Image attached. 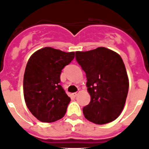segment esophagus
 <instances>
[{
    "label": "esophagus",
    "instance_id": "esophagus-1",
    "mask_svg": "<svg viewBox=\"0 0 149 149\" xmlns=\"http://www.w3.org/2000/svg\"><path fill=\"white\" fill-rule=\"evenodd\" d=\"M79 93H80V91H77V92H76V93H74L72 94V95H73V96L76 97V95H77L78 94H79Z\"/></svg>",
    "mask_w": 149,
    "mask_h": 149
}]
</instances>
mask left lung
<instances>
[{
  "instance_id": "1",
  "label": "left lung",
  "mask_w": 149,
  "mask_h": 149,
  "mask_svg": "<svg viewBox=\"0 0 149 149\" xmlns=\"http://www.w3.org/2000/svg\"><path fill=\"white\" fill-rule=\"evenodd\" d=\"M76 59L85 72L91 97L90 104L83 108L84 117L99 125L115 120L123 111L129 91V79L120 56L99 47L76 51Z\"/></svg>"
}]
</instances>
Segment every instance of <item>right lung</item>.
<instances>
[{"instance_id":"1","label":"right lung","mask_w":149,"mask_h":149,"mask_svg":"<svg viewBox=\"0 0 149 149\" xmlns=\"http://www.w3.org/2000/svg\"><path fill=\"white\" fill-rule=\"evenodd\" d=\"M74 56V52L45 47L29 58L23 77V94L28 109L40 121H56L66 113L70 98L59 84L60 74Z\"/></svg>"}]
</instances>
